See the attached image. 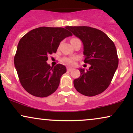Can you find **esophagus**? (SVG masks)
<instances>
[{"instance_id": "esophagus-1", "label": "esophagus", "mask_w": 133, "mask_h": 133, "mask_svg": "<svg viewBox=\"0 0 133 133\" xmlns=\"http://www.w3.org/2000/svg\"><path fill=\"white\" fill-rule=\"evenodd\" d=\"M72 70H73V69H72V68H67V71H69V72L71 71Z\"/></svg>"}]
</instances>
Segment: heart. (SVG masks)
Listing matches in <instances>:
<instances>
[{
  "label": "heart",
  "mask_w": 133,
  "mask_h": 133,
  "mask_svg": "<svg viewBox=\"0 0 133 133\" xmlns=\"http://www.w3.org/2000/svg\"><path fill=\"white\" fill-rule=\"evenodd\" d=\"M76 61L77 57H64L62 58V62L69 65H74Z\"/></svg>",
  "instance_id": "b5f03b06"
}]
</instances>
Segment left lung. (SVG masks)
Returning a JSON list of instances; mask_svg holds the SVG:
<instances>
[{
  "mask_svg": "<svg viewBox=\"0 0 133 133\" xmlns=\"http://www.w3.org/2000/svg\"><path fill=\"white\" fill-rule=\"evenodd\" d=\"M82 41L84 63L89 70L79 69L81 76L74 80V86L81 94L94 96L106 90L111 84L119 59L114 42L101 30L88 26L65 27Z\"/></svg>",
  "mask_w": 133,
  "mask_h": 133,
  "instance_id": "8db88e82",
  "label": "left lung"
}]
</instances>
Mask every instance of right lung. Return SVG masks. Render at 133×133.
I'll list each match as a JSON object with an SVG mask.
<instances>
[{"label":"right lung","mask_w":133,"mask_h":133,"mask_svg":"<svg viewBox=\"0 0 133 133\" xmlns=\"http://www.w3.org/2000/svg\"><path fill=\"white\" fill-rule=\"evenodd\" d=\"M72 34L66 28L41 27L30 30L19 41L14 64L24 89L34 96L45 97L57 90L66 68L51 67L48 56L56 53L60 42Z\"/></svg>","instance_id":"right-lung-1"}]
</instances>
